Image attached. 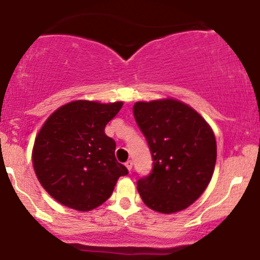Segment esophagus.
<instances>
[{"instance_id":"esophagus-1","label":"esophagus","mask_w":260,"mask_h":260,"mask_svg":"<svg viewBox=\"0 0 260 260\" xmlns=\"http://www.w3.org/2000/svg\"><path fill=\"white\" fill-rule=\"evenodd\" d=\"M124 165H126V168L128 169V171H132V168H133V161L132 160H128L126 164H124Z\"/></svg>"}]
</instances>
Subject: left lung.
<instances>
[{"label":"left lung","mask_w":260,"mask_h":260,"mask_svg":"<svg viewBox=\"0 0 260 260\" xmlns=\"http://www.w3.org/2000/svg\"><path fill=\"white\" fill-rule=\"evenodd\" d=\"M133 115L147 139L153 170L137 188L144 204L162 214L183 210L213 177L216 140L207 121L178 100L136 103Z\"/></svg>","instance_id":"1"}]
</instances>
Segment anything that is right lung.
<instances>
[{"instance_id": "obj_1", "label": "right lung", "mask_w": 260, "mask_h": 260, "mask_svg": "<svg viewBox=\"0 0 260 260\" xmlns=\"http://www.w3.org/2000/svg\"><path fill=\"white\" fill-rule=\"evenodd\" d=\"M123 103L77 100L56 110L35 139L32 166L41 186L58 203L89 211L112 194L128 170L116 160L105 126Z\"/></svg>"}]
</instances>
